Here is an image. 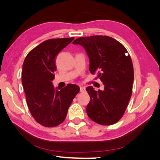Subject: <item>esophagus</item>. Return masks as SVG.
I'll list each match as a JSON object with an SVG mask.
<instances>
[{"label": "esophagus", "mask_w": 160, "mask_h": 160, "mask_svg": "<svg viewBox=\"0 0 160 160\" xmlns=\"http://www.w3.org/2000/svg\"><path fill=\"white\" fill-rule=\"evenodd\" d=\"M85 91V88L84 87H80V92H83V91Z\"/></svg>", "instance_id": "obj_1"}]
</instances>
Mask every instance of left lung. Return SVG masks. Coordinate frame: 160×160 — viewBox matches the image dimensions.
I'll list each match as a JSON object with an SVG mask.
<instances>
[{
	"label": "left lung",
	"instance_id": "8db88e82",
	"mask_svg": "<svg viewBox=\"0 0 160 160\" xmlns=\"http://www.w3.org/2000/svg\"><path fill=\"white\" fill-rule=\"evenodd\" d=\"M85 49L89 58V71L98 73L104 90L87 87L90 102L87 113L93 121L102 125L116 123L124 115L132 94L134 79L131 56L116 40L107 36L80 37L73 42Z\"/></svg>",
	"mask_w": 160,
	"mask_h": 160
}]
</instances>
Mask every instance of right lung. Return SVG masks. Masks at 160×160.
<instances>
[{"mask_svg": "<svg viewBox=\"0 0 160 160\" xmlns=\"http://www.w3.org/2000/svg\"><path fill=\"white\" fill-rule=\"evenodd\" d=\"M74 38L49 39L40 43L26 56L22 64V84L30 113L46 127L59 125L80 88L69 84L58 91L53 85L56 57Z\"/></svg>", "mask_w": 160, "mask_h": 160, "instance_id": "right-lung-1", "label": "right lung"}]
</instances>
